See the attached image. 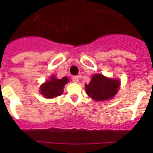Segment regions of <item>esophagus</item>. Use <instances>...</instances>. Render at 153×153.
<instances>
[{"instance_id":"1","label":"esophagus","mask_w":153,"mask_h":153,"mask_svg":"<svg viewBox=\"0 0 153 153\" xmlns=\"http://www.w3.org/2000/svg\"><path fill=\"white\" fill-rule=\"evenodd\" d=\"M79 76H74L72 78V81L74 82H79Z\"/></svg>"}]
</instances>
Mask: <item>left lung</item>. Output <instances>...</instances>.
I'll return each instance as SVG.
<instances>
[{"mask_svg": "<svg viewBox=\"0 0 153 153\" xmlns=\"http://www.w3.org/2000/svg\"><path fill=\"white\" fill-rule=\"evenodd\" d=\"M86 94L95 101L109 100L118 91L120 82L117 79H107L102 74H94L88 85Z\"/></svg>", "mask_w": 153, "mask_h": 153, "instance_id": "obj_1", "label": "left lung"}]
</instances>
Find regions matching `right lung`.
Masks as SVG:
<instances>
[{
	"label": "right lung",
	"instance_id": "right-lung-1",
	"mask_svg": "<svg viewBox=\"0 0 153 153\" xmlns=\"http://www.w3.org/2000/svg\"><path fill=\"white\" fill-rule=\"evenodd\" d=\"M68 82L69 80L67 77H64L62 79H57L55 77H51L49 81H47L40 87L41 94L47 98H55L61 95L63 91V87Z\"/></svg>",
	"mask_w": 153,
	"mask_h": 153
}]
</instances>
